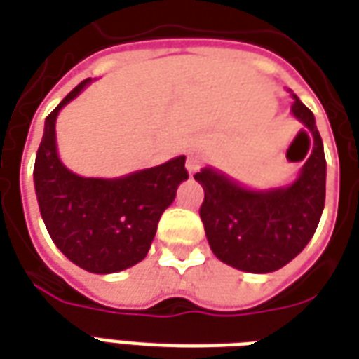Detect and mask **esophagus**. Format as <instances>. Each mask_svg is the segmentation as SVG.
Wrapping results in <instances>:
<instances>
[{"label": "esophagus", "mask_w": 359, "mask_h": 359, "mask_svg": "<svg viewBox=\"0 0 359 359\" xmlns=\"http://www.w3.org/2000/svg\"><path fill=\"white\" fill-rule=\"evenodd\" d=\"M201 162H203V154L198 153H191L189 156H187V170H189V174L193 176L195 172H197L198 168H201Z\"/></svg>", "instance_id": "1"}]
</instances>
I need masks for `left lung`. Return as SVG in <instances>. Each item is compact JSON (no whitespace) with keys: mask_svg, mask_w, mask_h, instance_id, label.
I'll list each match as a JSON object with an SVG mask.
<instances>
[{"mask_svg":"<svg viewBox=\"0 0 359 359\" xmlns=\"http://www.w3.org/2000/svg\"><path fill=\"white\" fill-rule=\"evenodd\" d=\"M292 114L310 130L313 149L289 187L252 191L212 168L195 174L205 201L201 219L212 252L248 273H269L298 256L318 229L325 206V153L313 112L292 95Z\"/></svg>","mask_w":359,"mask_h":359,"instance_id":"left-lung-1","label":"left lung"}]
</instances>
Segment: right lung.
Wrapping results in <instances>:
<instances>
[{
    "mask_svg": "<svg viewBox=\"0 0 359 359\" xmlns=\"http://www.w3.org/2000/svg\"><path fill=\"white\" fill-rule=\"evenodd\" d=\"M88 82L78 83L46 118L34 185L43 224L62 255L91 273H116L147 256L162 212L189 174L185 156L116 180L72 174L57 154L55 120Z\"/></svg>",
    "mask_w": 359,
    "mask_h": 359,
    "instance_id": "1",
    "label": "right lung"
}]
</instances>
